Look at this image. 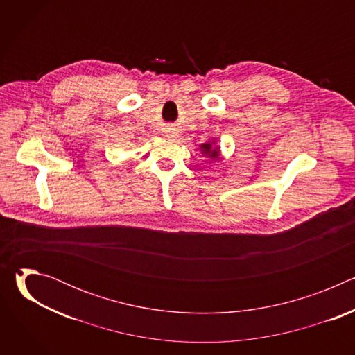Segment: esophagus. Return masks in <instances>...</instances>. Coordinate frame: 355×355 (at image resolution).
<instances>
[{
    "instance_id": "esophagus-1",
    "label": "esophagus",
    "mask_w": 355,
    "mask_h": 355,
    "mask_svg": "<svg viewBox=\"0 0 355 355\" xmlns=\"http://www.w3.org/2000/svg\"><path fill=\"white\" fill-rule=\"evenodd\" d=\"M166 133H167V136H173V135H171V133H173V132H171V130H170V129H168V130H167V132H166Z\"/></svg>"
}]
</instances>
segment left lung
Listing matches in <instances>:
<instances>
[{
	"label": "left lung",
	"mask_w": 355,
	"mask_h": 355,
	"mask_svg": "<svg viewBox=\"0 0 355 355\" xmlns=\"http://www.w3.org/2000/svg\"><path fill=\"white\" fill-rule=\"evenodd\" d=\"M214 144H215V141H208V143L200 144L202 155L207 157H211V159H218L219 157V147L215 148Z\"/></svg>",
	"instance_id": "8db88e82"
}]
</instances>
